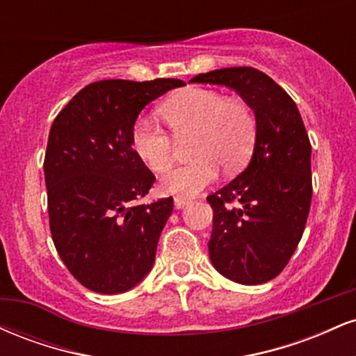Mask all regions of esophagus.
Wrapping results in <instances>:
<instances>
[{"label":"esophagus","mask_w":356,"mask_h":356,"mask_svg":"<svg viewBox=\"0 0 356 356\" xmlns=\"http://www.w3.org/2000/svg\"><path fill=\"white\" fill-rule=\"evenodd\" d=\"M189 202H191V199H187V197H175L174 199V206L177 207V209H182V207H186Z\"/></svg>","instance_id":"1"}]
</instances>
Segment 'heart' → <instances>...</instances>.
Segmentation results:
<instances>
[{
	"mask_svg": "<svg viewBox=\"0 0 356 356\" xmlns=\"http://www.w3.org/2000/svg\"><path fill=\"white\" fill-rule=\"evenodd\" d=\"M161 115L175 137L192 134L186 164L167 170L159 187L164 194L191 197L216 181L219 164L238 169L251 155L256 122L243 102L209 88H187L161 107ZM134 152L154 172H162L172 162L174 138L150 117H140L132 129Z\"/></svg>",
	"mask_w": 356,
	"mask_h": 356,
	"instance_id": "1",
	"label": "heart"
}]
</instances>
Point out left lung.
I'll return each instance as SVG.
<instances>
[{
    "label": "left lung",
    "instance_id": "1",
    "mask_svg": "<svg viewBox=\"0 0 356 356\" xmlns=\"http://www.w3.org/2000/svg\"><path fill=\"white\" fill-rule=\"evenodd\" d=\"M191 83L236 90L254 112L251 162L207 195L214 212L207 246L222 276L248 286L266 283L291 259L312 206V144L300 110L271 76L251 67L201 73Z\"/></svg>",
    "mask_w": 356,
    "mask_h": 356
}]
</instances>
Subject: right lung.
<instances>
[{
    "instance_id": "1",
    "label": "right lung",
    "mask_w": 356,
    "mask_h": 356,
    "mask_svg": "<svg viewBox=\"0 0 356 356\" xmlns=\"http://www.w3.org/2000/svg\"><path fill=\"white\" fill-rule=\"evenodd\" d=\"M184 85L95 81L53 120L43 164L51 238L68 271L92 291H129L154 266L174 199L137 202L155 177L134 152L132 129L147 104Z\"/></svg>"
}]
</instances>
